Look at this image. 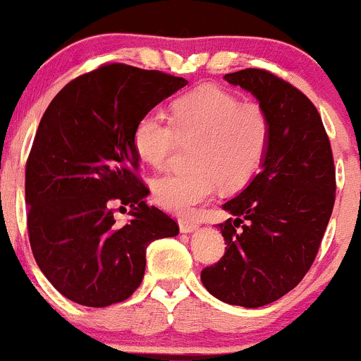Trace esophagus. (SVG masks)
I'll list each match as a JSON object with an SVG mask.
<instances>
[{
    "label": "esophagus",
    "instance_id": "34e87169",
    "mask_svg": "<svg viewBox=\"0 0 361 361\" xmlns=\"http://www.w3.org/2000/svg\"><path fill=\"white\" fill-rule=\"evenodd\" d=\"M178 224H180V231H181V233H185V234L193 233V231L198 229V224L193 222V221H185V219H181V221Z\"/></svg>",
    "mask_w": 361,
    "mask_h": 361
}]
</instances>
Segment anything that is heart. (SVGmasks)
Returning a JSON list of instances; mask_svg holds the SVG:
<instances>
[{"mask_svg":"<svg viewBox=\"0 0 361 361\" xmlns=\"http://www.w3.org/2000/svg\"><path fill=\"white\" fill-rule=\"evenodd\" d=\"M271 126L264 109L239 102L229 91L202 86L178 98L171 120L161 111L142 115L134 130L135 152L152 168H164L178 142H193L185 173H169L152 183L156 204L190 215L212 195L241 188L255 176L270 144Z\"/></svg>","mask_w":361,"mask_h":361,"instance_id":"1","label":"heart"}]
</instances>
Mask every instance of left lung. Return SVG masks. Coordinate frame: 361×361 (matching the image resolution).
I'll return each instance as SVG.
<instances>
[{
	"mask_svg": "<svg viewBox=\"0 0 361 361\" xmlns=\"http://www.w3.org/2000/svg\"><path fill=\"white\" fill-rule=\"evenodd\" d=\"M255 94L268 114L270 144L261 171L222 209L227 247L202 270L204 287L226 304L261 307L299 285L312 267L336 192L333 151L314 103L264 69L224 76Z\"/></svg>",
	"mask_w": 361,
	"mask_h": 361,
	"instance_id": "8db88e82",
	"label": "left lung"
}]
</instances>
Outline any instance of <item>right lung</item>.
Segmentation results:
<instances>
[{
  "mask_svg": "<svg viewBox=\"0 0 361 361\" xmlns=\"http://www.w3.org/2000/svg\"><path fill=\"white\" fill-rule=\"evenodd\" d=\"M188 85L185 78L105 64L62 88L45 110L25 168L32 252L66 299L106 307L144 279L152 241L180 233L146 204L134 130L142 115ZM133 219L114 222V207Z\"/></svg>",
  "mask_w": 361,
  "mask_h": 361,
  "instance_id": "right-lung-1",
  "label": "right lung"
}]
</instances>
